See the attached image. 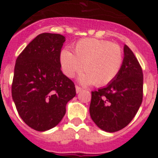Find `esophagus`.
Masks as SVG:
<instances>
[{
	"instance_id": "1",
	"label": "esophagus",
	"mask_w": 158,
	"mask_h": 158,
	"mask_svg": "<svg viewBox=\"0 0 158 158\" xmlns=\"http://www.w3.org/2000/svg\"><path fill=\"white\" fill-rule=\"evenodd\" d=\"M75 89H76V93H79L80 91H81V90H82V89H81V88H80V87L78 85L75 86Z\"/></svg>"
}]
</instances>
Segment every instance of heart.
I'll return each instance as SVG.
<instances>
[{"instance_id": "heart-1", "label": "heart", "mask_w": 158, "mask_h": 158, "mask_svg": "<svg viewBox=\"0 0 158 158\" xmlns=\"http://www.w3.org/2000/svg\"><path fill=\"white\" fill-rule=\"evenodd\" d=\"M74 54L69 50L60 53L63 73L73 78L81 70L79 77L83 85L93 83L96 86L106 85L118 74L123 64V51L118 44L104 40L86 38L74 46Z\"/></svg>"}]
</instances>
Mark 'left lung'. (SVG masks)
<instances>
[{
	"label": "left lung",
	"mask_w": 158,
	"mask_h": 158,
	"mask_svg": "<svg viewBox=\"0 0 158 158\" xmlns=\"http://www.w3.org/2000/svg\"><path fill=\"white\" fill-rule=\"evenodd\" d=\"M123 60L118 74L104 88L91 92L89 114L106 132L123 129L132 121L143 98L141 67L129 46H123Z\"/></svg>",
	"instance_id": "1"
}]
</instances>
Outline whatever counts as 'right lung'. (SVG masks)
<instances>
[{
	"label": "right lung",
	"mask_w": 158,
	"mask_h": 158,
	"mask_svg": "<svg viewBox=\"0 0 158 158\" xmlns=\"http://www.w3.org/2000/svg\"><path fill=\"white\" fill-rule=\"evenodd\" d=\"M64 42L62 35L43 33L16 60L12 100L23 122L37 131L57 125L65 115L67 103L76 95L73 82L61 70Z\"/></svg>",
	"instance_id": "1"
}]
</instances>
